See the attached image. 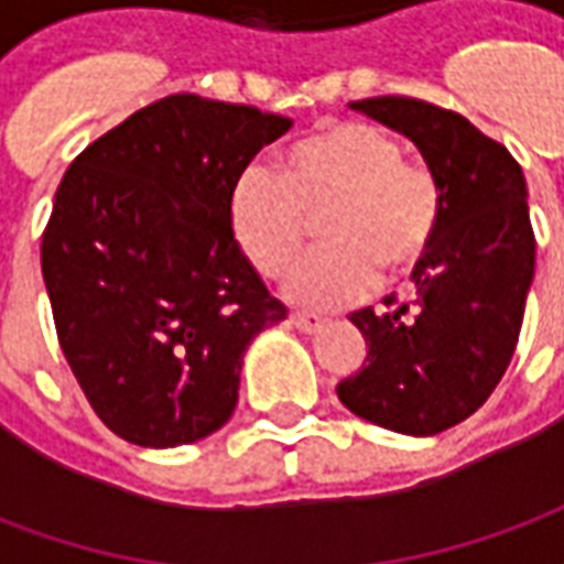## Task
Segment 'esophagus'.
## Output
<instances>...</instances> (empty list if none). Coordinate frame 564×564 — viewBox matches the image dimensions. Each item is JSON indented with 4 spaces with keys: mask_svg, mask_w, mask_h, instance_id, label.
<instances>
[{
    "mask_svg": "<svg viewBox=\"0 0 564 564\" xmlns=\"http://www.w3.org/2000/svg\"><path fill=\"white\" fill-rule=\"evenodd\" d=\"M290 323H293L299 332H317L326 319L317 317V314H307V311H293V314H290Z\"/></svg>",
    "mask_w": 564,
    "mask_h": 564,
    "instance_id": "obj_1",
    "label": "esophagus"
}]
</instances>
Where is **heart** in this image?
Masks as SVG:
<instances>
[{
  "instance_id": "1",
  "label": "heart",
  "mask_w": 564,
  "mask_h": 564,
  "mask_svg": "<svg viewBox=\"0 0 564 564\" xmlns=\"http://www.w3.org/2000/svg\"><path fill=\"white\" fill-rule=\"evenodd\" d=\"M229 232L262 278H283L302 257L311 220L323 247L293 271L302 305L338 307L366 295L378 274L395 283L423 269L444 223V189L399 139L366 120H326L278 156L250 165L226 202Z\"/></svg>"
}]
</instances>
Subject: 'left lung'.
<instances>
[{"label":"left lung","instance_id":"left-lung-1","mask_svg":"<svg viewBox=\"0 0 564 564\" xmlns=\"http://www.w3.org/2000/svg\"><path fill=\"white\" fill-rule=\"evenodd\" d=\"M354 108L399 129L444 189L441 235L414 271L416 293L362 307L366 366L338 383L356 416L402 435H437L492 395L520 341L534 274V232L520 162L456 111L414 96Z\"/></svg>","mask_w":564,"mask_h":564}]
</instances>
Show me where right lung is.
Listing matches in <instances>:
<instances>
[{
    "label": "right lung",
    "mask_w": 564,
    "mask_h": 564,
    "mask_svg": "<svg viewBox=\"0 0 564 564\" xmlns=\"http://www.w3.org/2000/svg\"><path fill=\"white\" fill-rule=\"evenodd\" d=\"M290 120L174 93L84 148L56 186L42 274L63 356L115 435L181 447L238 404L247 344L286 319L235 245V177Z\"/></svg>",
    "instance_id": "right-lung-1"
}]
</instances>
